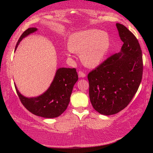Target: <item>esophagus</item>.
I'll return each instance as SVG.
<instances>
[{
    "label": "esophagus",
    "instance_id": "34e87169",
    "mask_svg": "<svg viewBox=\"0 0 153 153\" xmlns=\"http://www.w3.org/2000/svg\"><path fill=\"white\" fill-rule=\"evenodd\" d=\"M78 76H79L80 78H84V77H85V74L84 72L80 71L79 72H78Z\"/></svg>",
    "mask_w": 153,
    "mask_h": 153
}]
</instances>
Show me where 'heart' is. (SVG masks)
I'll return each mask as SVG.
<instances>
[{"label": "heart", "instance_id": "obj_1", "mask_svg": "<svg viewBox=\"0 0 153 153\" xmlns=\"http://www.w3.org/2000/svg\"><path fill=\"white\" fill-rule=\"evenodd\" d=\"M110 46L109 36L105 32L89 29L74 32L68 41V56L72 53H80V58L85 66L94 68L103 62Z\"/></svg>", "mask_w": 153, "mask_h": 153}]
</instances>
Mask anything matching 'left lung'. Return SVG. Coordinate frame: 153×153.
<instances>
[{
	"mask_svg": "<svg viewBox=\"0 0 153 153\" xmlns=\"http://www.w3.org/2000/svg\"><path fill=\"white\" fill-rule=\"evenodd\" d=\"M124 43L113 55L88 74L89 98L101 114H115L126 108L139 87L142 77V50L136 37L124 25L116 24Z\"/></svg>",
	"mask_w": 153,
	"mask_h": 153,
	"instance_id": "1",
	"label": "left lung"
}]
</instances>
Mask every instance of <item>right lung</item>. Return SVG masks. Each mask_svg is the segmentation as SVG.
Here are the masks:
<instances>
[{
  "label": "right lung",
  "instance_id": "add662e5",
  "mask_svg": "<svg viewBox=\"0 0 153 153\" xmlns=\"http://www.w3.org/2000/svg\"><path fill=\"white\" fill-rule=\"evenodd\" d=\"M38 30L36 27L27 29L18 39L15 50L23 39ZM78 79L76 69L60 68L47 90L39 96L26 97L20 93L16 85L15 89L21 102L29 112L44 118H55L66 110L73 86Z\"/></svg>",
  "mask_w": 153,
  "mask_h": 153
}]
</instances>
